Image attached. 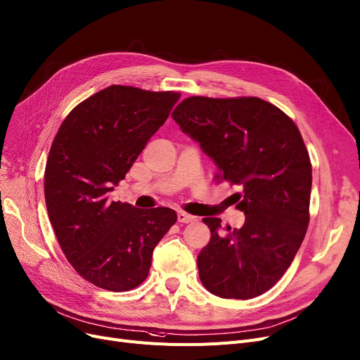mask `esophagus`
<instances>
[{"label": "esophagus", "instance_id": "1", "mask_svg": "<svg viewBox=\"0 0 360 360\" xmlns=\"http://www.w3.org/2000/svg\"><path fill=\"white\" fill-rule=\"evenodd\" d=\"M195 219H197L195 217H193V215L187 214V212H184V210H179V212H178V221H179V222H182V224L194 222Z\"/></svg>", "mask_w": 360, "mask_h": 360}]
</instances>
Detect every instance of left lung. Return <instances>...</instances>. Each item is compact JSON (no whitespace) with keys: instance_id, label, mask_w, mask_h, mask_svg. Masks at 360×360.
<instances>
[{"instance_id":"8db88e82","label":"left lung","mask_w":360,"mask_h":360,"mask_svg":"<svg viewBox=\"0 0 360 360\" xmlns=\"http://www.w3.org/2000/svg\"><path fill=\"white\" fill-rule=\"evenodd\" d=\"M172 118L214 158L218 182L242 188L231 195L246 215L242 229L221 234L219 218H203L210 240L197 257L200 281L221 298H255L281 281L307 233L311 162L300 129L255 96H190Z\"/></svg>"}]
</instances>
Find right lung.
I'll return each instance as SVG.
<instances>
[{"mask_svg": "<svg viewBox=\"0 0 360 360\" xmlns=\"http://www.w3.org/2000/svg\"><path fill=\"white\" fill-rule=\"evenodd\" d=\"M179 98L114 84L79 102L53 139L44 172L49 218L66 259L91 285L139 286L154 248L176 222L169 207L136 209L110 200V193Z\"/></svg>", "mask_w": 360, "mask_h": 360, "instance_id": "add662e5", "label": "right lung"}]
</instances>
